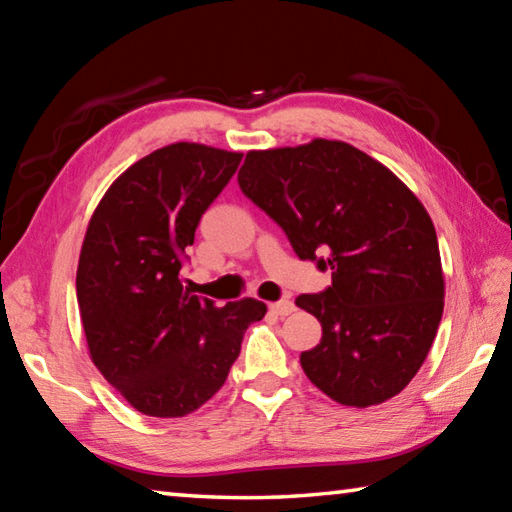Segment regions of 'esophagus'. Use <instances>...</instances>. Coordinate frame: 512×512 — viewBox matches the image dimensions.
<instances>
[{
    "instance_id": "34e87169",
    "label": "esophagus",
    "mask_w": 512,
    "mask_h": 512,
    "mask_svg": "<svg viewBox=\"0 0 512 512\" xmlns=\"http://www.w3.org/2000/svg\"><path fill=\"white\" fill-rule=\"evenodd\" d=\"M268 308H270V312L277 314V317H288V314L295 312V303L288 301V299H281V301L270 303Z\"/></svg>"
}]
</instances>
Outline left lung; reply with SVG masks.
<instances>
[{
  "label": "left lung",
  "instance_id": "8db88e82",
  "mask_svg": "<svg viewBox=\"0 0 512 512\" xmlns=\"http://www.w3.org/2000/svg\"><path fill=\"white\" fill-rule=\"evenodd\" d=\"M239 189L332 286L295 303L321 323L306 376L345 407L380 405L418 374L444 310L436 228L407 184L341 140L248 151Z\"/></svg>",
  "mask_w": 512,
  "mask_h": 512
}]
</instances>
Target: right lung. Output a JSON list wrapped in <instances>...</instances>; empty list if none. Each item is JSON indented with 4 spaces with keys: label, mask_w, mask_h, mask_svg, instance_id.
<instances>
[{
    "label": "right lung",
    "mask_w": 512,
    "mask_h": 512,
    "mask_svg": "<svg viewBox=\"0 0 512 512\" xmlns=\"http://www.w3.org/2000/svg\"><path fill=\"white\" fill-rule=\"evenodd\" d=\"M242 154L173 143L121 173L85 231L76 299L92 363L145 416L182 418L211 400L231 372L257 299L191 295L180 270L195 228Z\"/></svg>",
    "instance_id": "right-lung-1"
}]
</instances>
